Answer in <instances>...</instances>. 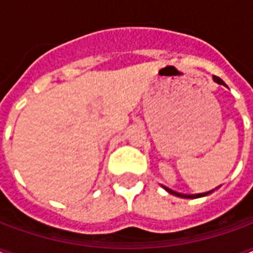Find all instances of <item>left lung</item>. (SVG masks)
Here are the masks:
<instances>
[{"mask_svg":"<svg viewBox=\"0 0 253 253\" xmlns=\"http://www.w3.org/2000/svg\"><path fill=\"white\" fill-rule=\"evenodd\" d=\"M214 81L218 84H221V85H225V83H223L222 80L219 77H217V76H214ZM165 190L168 191L169 194H172V195L175 196H179V198H186V199H195V198H201V196H205V195H209L211 191H209V192H203V194H195V195H187V194H180V192H176V191H172L169 190V188H167V187H164Z\"/></svg>","mask_w":253,"mask_h":253,"instance_id":"1","label":"left lung"}]
</instances>
